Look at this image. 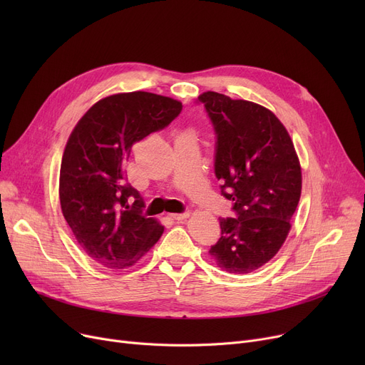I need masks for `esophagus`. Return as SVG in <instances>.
<instances>
[{
	"label": "esophagus",
	"instance_id": "esophagus-1",
	"mask_svg": "<svg viewBox=\"0 0 365 365\" xmlns=\"http://www.w3.org/2000/svg\"><path fill=\"white\" fill-rule=\"evenodd\" d=\"M189 215H190V212L189 210H186V212H183V213H173V215H170V217L173 220H185L189 217Z\"/></svg>",
	"mask_w": 365,
	"mask_h": 365
}]
</instances>
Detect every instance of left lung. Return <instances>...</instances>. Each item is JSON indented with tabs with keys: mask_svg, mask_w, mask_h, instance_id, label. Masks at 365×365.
Here are the masks:
<instances>
[{
	"mask_svg": "<svg viewBox=\"0 0 365 365\" xmlns=\"http://www.w3.org/2000/svg\"><path fill=\"white\" fill-rule=\"evenodd\" d=\"M216 134L215 173L237 217L220 219L210 248L229 274H248L269 262L290 232L302 192V170L289 131L257 103L216 91L198 96Z\"/></svg>",
	"mask_w": 365,
	"mask_h": 365,
	"instance_id": "left-lung-1",
	"label": "left lung"
}]
</instances>
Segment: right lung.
<instances>
[{
	"mask_svg": "<svg viewBox=\"0 0 365 365\" xmlns=\"http://www.w3.org/2000/svg\"><path fill=\"white\" fill-rule=\"evenodd\" d=\"M182 103L148 91L108 96L72 130L59 179L62 213L83 250L109 269L136 264L164 226L145 217V202L125 182L131 146L175 120Z\"/></svg>",
	"mask_w": 365,
	"mask_h": 365,
	"instance_id": "add662e5",
	"label": "right lung"
}]
</instances>
